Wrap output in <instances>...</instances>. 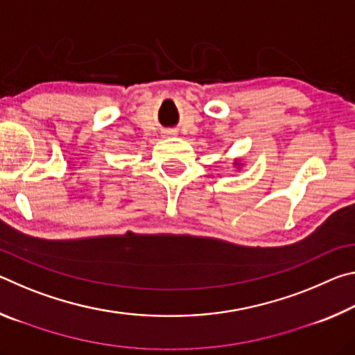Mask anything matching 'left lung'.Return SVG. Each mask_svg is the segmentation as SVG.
<instances>
[{
  "label": "left lung",
  "instance_id": "obj_1",
  "mask_svg": "<svg viewBox=\"0 0 355 355\" xmlns=\"http://www.w3.org/2000/svg\"><path fill=\"white\" fill-rule=\"evenodd\" d=\"M233 164H235V166L238 167V169H239V167H241V166H243L241 163H239V159H235V163H233Z\"/></svg>",
  "mask_w": 355,
  "mask_h": 355
}]
</instances>
